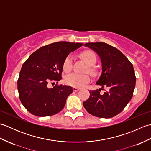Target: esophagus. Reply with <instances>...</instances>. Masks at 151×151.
<instances>
[{
    "label": "esophagus",
    "mask_w": 151,
    "mask_h": 151,
    "mask_svg": "<svg viewBox=\"0 0 151 151\" xmlns=\"http://www.w3.org/2000/svg\"><path fill=\"white\" fill-rule=\"evenodd\" d=\"M73 91H78L79 90H80V88H75V87H74L73 88Z\"/></svg>",
    "instance_id": "esophagus-1"
}]
</instances>
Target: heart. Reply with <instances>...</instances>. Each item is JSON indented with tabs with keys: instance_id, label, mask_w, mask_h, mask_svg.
Returning <instances> with one entry per match:
<instances>
[{
	"instance_id": "1",
	"label": "heart",
	"mask_w": 151,
	"mask_h": 151,
	"mask_svg": "<svg viewBox=\"0 0 151 151\" xmlns=\"http://www.w3.org/2000/svg\"><path fill=\"white\" fill-rule=\"evenodd\" d=\"M82 59L88 65L87 70L92 75H95L97 72L96 69L93 66L97 61V56L94 52L91 50H85L81 54ZM73 68V58L70 55L67 56L63 63V69L65 72L69 73ZM90 81V77L88 74L71 73L67 75L65 78V84L73 86L75 88H81Z\"/></svg>"
}]
</instances>
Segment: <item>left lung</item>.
Instances as JSON below:
<instances>
[{"mask_svg": "<svg viewBox=\"0 0 151 151\" xmlns=\"http://www.w3.org/2000/svg\"><path fill=\"white\" fill-rule=\"evenodd\" d=\"M100 57L102 74L97 85L109 89L103 94L101 89L89 91V97L83 102L88 113L101 118H111L123 111L132 97L136 78L132 64L116 48L102 42L88 43Z\"/></svg>", "mask_w": 151, "mask_h": 151, "instance_id": "left-lung-1", "label": "left lung"}]
</instances>
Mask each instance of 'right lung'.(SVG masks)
Masks as SVG:
<instances>
[{
    "mask_svg": "<svg viewBox=\"0 0 151 151\" xmlns=\"http://www.w3.org/2000/svg\"><path fill=\"white\" fill-rule=\"evenodd\" d=\"M83 43L60 41L40 48L26 60L17 81L19 97L27 110L36 116L56 114L64 108L72 87L49 83L62 79L63 63L70 52Z\"/></svg>",
    "mask_w": 151,
    "mask_h": 151,
    "instance_id": "add662e5",
    "label": "right lung"
}]
</instances>
